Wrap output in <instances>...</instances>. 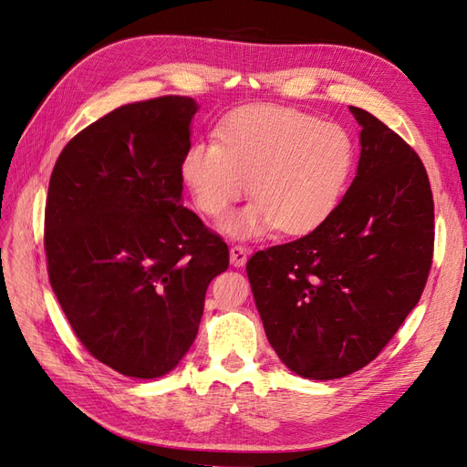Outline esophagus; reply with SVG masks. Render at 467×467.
Wrapping results in <instances>:
<instances>
[{"label":"esophagus","mask_w":467,"mask_h":467,"mask_svg":"<svg viewBox=\"0 0 467 467\" xmlns=\"http://www.w3.org/2000/svg\"><path fill=\"white\" fill-rule=\"evenodd\" d=\"M247 247H242V245H234L230 249V263L234 266H244L247 263Z\"/></svg>","instance_id":"34e87169"}]
</instances>
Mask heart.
Listing matches in <instances>:
<instances>
[{"label":"heart","mask_w":467,"mask_h":467,"mask_svg":"<svg viewBox=\"0 0 467 467\" xmlns=\"http://www.w3.org/2000/svg\"><path fill=\"white\" fill-rule=\"evenodd\" d=\"M218 142H196L181 177L204 216L222 218L247 192L255 196L222 223L235 239L280 228L304 235L341 204L357 163L352 136L335 122L280 105H247L218 129Z\"/></svg>","instance_id":"b5f03b06"}]
</instances>
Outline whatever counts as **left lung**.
I'll list each match as a JSON object with an SVG mask.
<instances>
[{
    "instance_id": "1",
    "label": "left lung",
    "mask_w": 467,
    "mask_h": 467,
    "mask_svg": "<svg viewBox=\"0 0 467 467\" xmlns=\"http://www.w3.org/2000/svg\"><path fill=\"white\" fill-rule=\"evenodd\" d=\"M357 177L319 228L257 251L253 298L282 364L309 379L364 368L417 306L432 263L434 202L425 165L368 110Z\"/></svg>"
}]
</instances>
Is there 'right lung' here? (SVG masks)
Instances as JSON below:
<instances>
[{
    "label": "right lung",
    "instance_id": "obj_1",
    "mask_svg": "<svg viewBox=\"0 0 467 467\" xmlns=\"http://www.w3.org/2000/svg\"><path fill=\"white\" fill-rule=\"evenodd\" d=\"M191 97L119 107L54 165L45 214L48 278L78 338L124 376L171 372L199 333L222 237L182 206Z\"/></svg>",
    "mask_w": 467,
    "mask_h": 467
}]
</instances>
